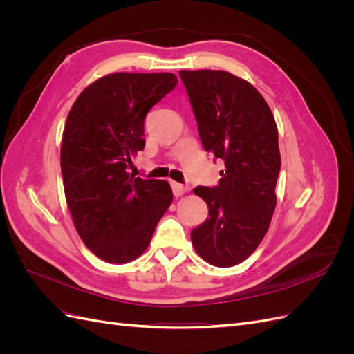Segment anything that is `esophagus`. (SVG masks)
Returning <instances> with one entry per match:
<instances>
[{
    "label": "esophagus",
    "mask_w": 354,
    "mask_h": 354,
    "mask_svg": "<svg viewBox=\"0 0 354 354\" xmlns=\"http://www.w3.org/2000/svg\"><path fill=\"white\" fill-rule=\"evenodd\" d=\"M171 189H173L174 196H181L187 192V187L185 185H180L177 181H171Z\"/></svg>",
    "instance_id": "esophagus-1"
}]
</instances>
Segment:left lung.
<instances>
[{
  "label": "left lung",
  "instance_id": "8db88e82",
  "mask_svg": "<svg viewBox=\"0 0 354 354\" xmlns=\"http://www.w3.org/2000/svg\"><path fill=\"white\" fill-rule=\"evenodd\" d=\"M201 142L223 159L220 183L198 186L208 218L190 232L202 260L239 264L255 251L270 226L281 171L277 127L269 104L250 82L224 71H180Z\"/></svg>",
  "mask_w": 354,
  "mask_h": 354
}]
</instances>
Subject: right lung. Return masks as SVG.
<instances>
[{
	"label": "right lung",
	"instance_id": "obj_1",
	"mask_svg": "<svg viewBox=\"0 0 354 354\" xmlns=\"http://www.w3.org/2000/svg\"><path fill=\"white\" fill-rule=\"evenodd\" d=\"M177 85L173 73H112L75 100L60 167L71 216L87 248L106 263L140 257L173 201L165 180L130 173L145 149V118Z\"/></svg>",
	"mask_w": 354,
	"mask_h": 354
}]
</instances>
